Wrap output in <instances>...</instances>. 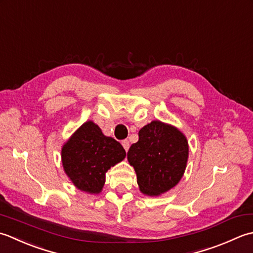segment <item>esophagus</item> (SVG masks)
<instances>
[{
  "mask_svg": "<svg viewBox=\"0 0 253 253\" xmlns=\"http://www.w3.org/2000/svg\"><path fill=\"white\" fill-rule=\"evenodd\" d=\"M122 146H123V148H125L126 151L127 152L128 147H130V142H128V140H123V141H122Z\"/></svg>",
  "mask_w": 253,
  "mask_h": 253,
  "instance_id": "esophagus-1",
  "label": "esophagus"
}]
</instances>
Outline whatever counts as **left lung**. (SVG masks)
I'll use <instances>...</instances> for the list:
<instances>
[{
	"label": "left lung",
	"instance_id": "1",
	"mask_svg": "<svg viewBox=\"0 0 253 253\" xmlns=\"http://www.w3.org/2000/svg\"><path fill=\"white\" fill-rule=\"evenodd\" d=\"M189 146L183 134L171 126L153 121L138 132L127 161L136 172L140 190L159 195L176 185L187 166Z\"/></svg>",
	"mask_w": 253,
	"mask_h": 253
}]
</instances>
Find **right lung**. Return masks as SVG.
I'll return each mask as SVG.
<instances>
[{
	"instance_id": "right-lung-1",
	"label": "right lung",
	"mask_w": 253,
	"mask_h": 253,
	"mask_svg": "<svg viewBox=\"0 0 253 253\" xmlns=\"http://www.w3.org/2000/svg\"><path fill=\"white\" fill-rule=\"evenodd\" d=\"M126 153L115 138L105 136L94 122H85L62 148V164L72 182L82 191L98 193L105 173L125 159Z\"/></svg>"
}]
</instances>
